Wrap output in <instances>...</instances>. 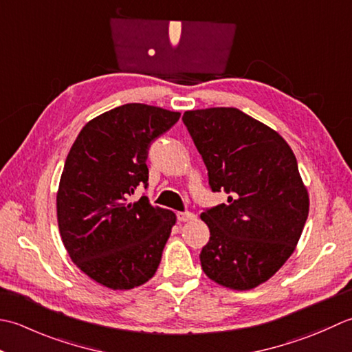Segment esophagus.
<instances>
[{
    "label": "esophagus",
    "mask_w": 352,
    "mask_h": 352,
    "mask_svg": "<svg viewBox=\"0 0 352 352\" xmlns=\"http://www.w3.org/2000/svg\"><path fill=\"white\" fill-rule=\"evenodd\" d=\"M177 220L179 221H192V220H196V216L190 211H184V212H177Z\"/></svg>",
    "instance_id": "1"
}]
</instances>
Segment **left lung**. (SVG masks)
Returning <instances> with one entry per match:
<instances>
[{
	"instance_id": "8db88e82",
	"label": "left lung",
	"mask_w": 352,
	"mask_h": 352,
	"mask_svg": "<svg viewBox=\"0 0 352 352\" xmlns=\"http://www.w3.org/2000/svg\"><path fill=\"white\" fill-rule=\"evenodd\" d=\"M182 120L211 190L228 195L226 204L200 214L210 228L202 269L228 289H255L289 260L308 217L295 153L276 131L236 107L186 111Z\"/></svg>"
}]
</instances>
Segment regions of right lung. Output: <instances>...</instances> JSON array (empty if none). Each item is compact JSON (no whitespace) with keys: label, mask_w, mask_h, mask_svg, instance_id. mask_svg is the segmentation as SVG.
<instances>
[{"label":"right lung","mask_w":352,"mask_h":352,"mask_svg":"<svg viewBox=\"0 0 352 352\" xmlns=\"http://www.w3.org/2000/svg\"><path fill=\"white\" fill-rule=\"evenodd\" d=\"M181 113L127 103L92 118L67 156L56 196L57 223L68 255L85 275L112 290L146 284L160 266L176 214L152 206L147 152Z\"/></svg>","instance_id":"1"}]
</instances>
